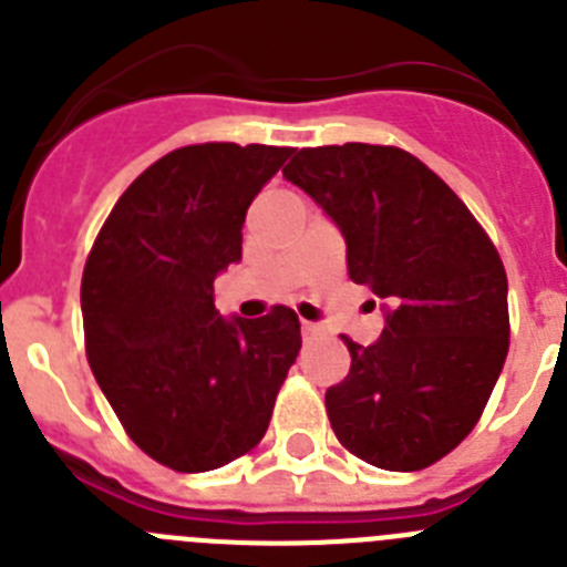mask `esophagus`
I'll return each instance as SVG.
<instances>
[{"label":"esophagus","instance_id":"esophagus-1","mask_svg":"<svg viewBox=\"0 0 567 567\" xmlns=\"http://www.w3.org/2000/svg\"><path fill=\"white\" fill-rule=\"evenodd\" d=\"M300 332H303V338H309V334H318V327L312 320H300Z\"/></svg>","mask_w":567,"mask_h":567}]
</instances>
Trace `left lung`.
<instances>
[{"label": "left lung", "mask_w": 567, "mask_h": 567, "mask_svg": "<svg viewBox=\"0 0 567 567\" xmlns=\"http://www.w3.org/2000/svg\"><path fill=\"white\" fill-rule=\"evenodd\" d=\"M284 178L332 218L354 284L372 289L383 334L343 338L352 369L327 389L340 443L385 471L457 449L508 354V278L454 189L398 147L298 150Z\"/></svg>", "instance_id": "1"}]
</instances>
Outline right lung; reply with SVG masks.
Wrapping results in <instances>:
<instances>
[{
  "instance_id": "obj_1",
  "label": "right lung",
  "mask_w": 567,
  "mask_h": 567,
  "mask_svg": "<svg viewBox=\"0 0 567 567\" xmlns=\"http://www.w3.org/2000/svg\"><path fill=\"white\" fill-rule=\"evenodd\" d=\"M292 150L193 144L144 169L84 264L90 369L150 457L198 474L260 443L300 349L298 315L221 318L215 278L240 260L255 195Z\"/></svg>"
}]
</instances>
